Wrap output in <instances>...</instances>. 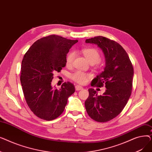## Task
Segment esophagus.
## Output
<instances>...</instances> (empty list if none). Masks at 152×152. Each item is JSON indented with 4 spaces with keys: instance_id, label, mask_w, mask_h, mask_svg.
Listing matches in <instances>:
<instances>
[{
    "instance_id": "1",
    "label": "esophagus",
    "mask_w": 152,
    "mask_h": 152,
    "mask_svg": "<svg viewBox=\"0 0 152 152\" xmlns=\"http://www.w3.org/2000/svg\"><path fill=\"white\" fill-rule=\"evenodd\" d=\"M75 89H76V91H80V90H82L83 89V87L80 86H79V85H76L75 86Z\"/></svg>"
}]
</instances>
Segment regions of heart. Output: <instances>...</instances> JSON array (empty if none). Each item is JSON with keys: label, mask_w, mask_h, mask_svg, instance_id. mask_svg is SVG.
<instances>
[{"label": "heart", "mask_w": 152, "mask_h": 152, "mask_svg": "<svg viewBox=\"0 0 152 152\" xmlns=\"http://www.w3.org/2000/svg\"><path fill=\"white\" fill-rule=\"evenodd\" d=\"M83 53L85 57L88 60L90 63L95 64L100 61L101 57L99 51L94 48H87L83 50ZM76 57V52L74 51L70 52L66 56V62L68 66H71L73 65L74 60ZM89 77V76L81 71H76L71 76V79L77 83L83 84H85Z\"/></svg>", "instance_id": "obj_1"}]
</instances>
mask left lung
I'll return each mask as SVG.
<instances>
[{
	"label": "left lung",
	"mask_w": 152,
	"mask_h": 152,
	"mask_svg": "<svg viewBox=\"0 0 152 152\" xmlns=\"http://www.w3.org/2000/svg\"><path fill=\"white\" fill-rule=\"evenodd\" d=\"M86 42L97 45L106 61L104 71L93 79L91 86H105L107 89L100 95L94 89H89L86 110L95 121L105 123L117 116L127 104L132 89L134 68L127 52L115 41L97 36L86 39Z\"/></svg>",
	"instance_id": "8db88e82"
}]
</instances>
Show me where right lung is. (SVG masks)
Returning <instances> with one entry per match:
<instances>
[{
    "label": "right lung",
    "mask_w": 152,
    "mask_h": 152,
    "mask_svg": "<svg viewBox=\"0 0 152 152\" xmlns=\"http://www.w3.org/2000/svg\"><path fill=\"white\" fill-rule=\"evenodd\" d=\"M77 40L52 34L38 39L24 55L20 81L26 102L33 113L46 121L58 118L75 92L74 84L64 83L60 89L51 83L55 72L66 66V55Z\"/></svg>",
    "instance_id": "1"
}]
</instances>
